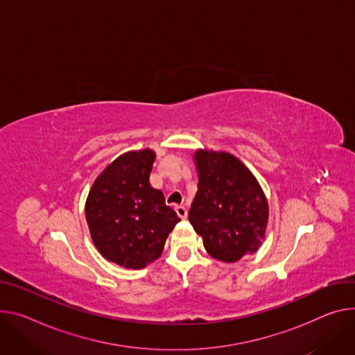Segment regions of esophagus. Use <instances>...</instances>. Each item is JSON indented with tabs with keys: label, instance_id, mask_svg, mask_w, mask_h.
I'll use <instances>...</instances> for the list:
<instances>
[{
	"label": "esophagus",
	"instance_id": "1",
	"mask_svg": "<svg viewBox=\"0 0 355 355\" xmlns=\"http://www.w3.org/2000/svg\"><path fill=\"white\" fill-rule=\"evenodd\" d=\"M175 212H177V215H178L181 219H187V216H188V212H187L185 207H182V205H177V207H175Z\"/></svg>",
	"mask_w": 355,
	"mask_h": 355
}]
</instances>
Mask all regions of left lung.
I'll list each match as a JSON object with an SVG mask.
<instances>
[{"label":"left lung","mask_w":355,"mask_h":355,"mask_svg":"<svg viewBox=\"0 0 355 355\" xmlns=\"http://www.w3.org/2000/svg\"><path fill=\"white\" fill-rule=\"evenodd\" d=\"M198 191L188 219L207 252L222 262H236L265 238L269 207L261 185L228 153H196Z\"/></svg>","instance_id":"obj_1"}]
</instances>
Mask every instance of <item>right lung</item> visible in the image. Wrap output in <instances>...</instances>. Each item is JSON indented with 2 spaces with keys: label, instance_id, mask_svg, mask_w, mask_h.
<instances>
[{
  "label": "right lung",
  "instance_id": "add662e5",
  "mask_svg": "<svg viewBox=\"0 0 355 355\" xmlns=\"http://www.w3.org/2000/svg\"><path fill=\"white\" fill-rule=\"evenodd\" d=\"M155 154L130 151L94 181L86 201V220L99 252L127 269H141L159 257L168 234L180 222L163 192L151 188Z\"/></svg>",
  "mask_w": 355,
  "mask_h": 355
}]
</instances>
